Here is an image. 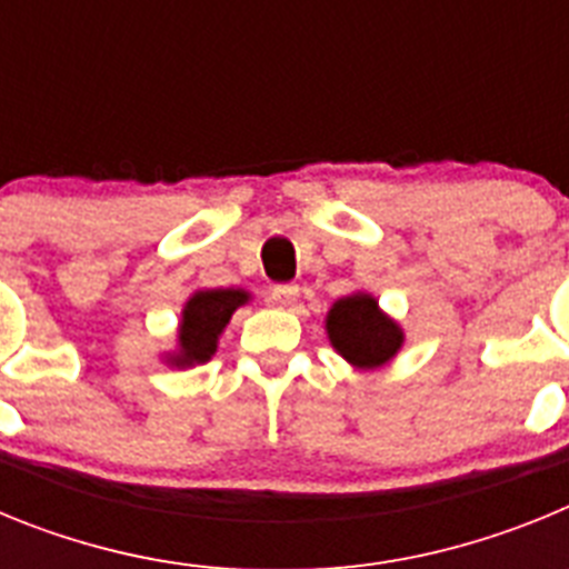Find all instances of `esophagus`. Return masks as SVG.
<instances>
[{"instance_id": "1", "label": "esophagus", "mask_w": 569, "mask_h": 569, "mask_svg": "<svg viewBox=\"0 0 569 569\" xmlns=\"http://www.w3.org/2000/svg\"><path fill=\"white\" fill-rule=\"evenodd\" d=\"M270 301L279 305V308H296V301H299V284H273Z\"/></svg>"}]
</instances>
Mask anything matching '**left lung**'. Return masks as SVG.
I'll list each match as a JSON object with an SVG mask.
<instances>
[{
	"mask_svg": "<svg viewBox=\"0 0 569 569\" xmlns=\"http://www.w3.org/2000/svg\"><path fill=\"white\" fill-rule=\"evenodd\" d=\"M328 336L333 347L356 367H379L401 347V330L379 310V301L367 293L347 296L328 313Z\"/></svg>",
	"mask_w": 569,
	"mask_h": 569,
	"instance_id": "8db88e82",
	"label": "left lung"
}]
</instances>
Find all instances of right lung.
Segmentation results:
<instances>
[{
	"mask_svg": "<svg viewBox=\"0 0 569 569\" xmlns=\"http://www.w3.org/2000/svg\"><path fill=\"white\" fill-rule=\"evenodd\" d=\"M248 301L244 290H202L184 305L179 328V353L176 365H199L216 353V339L230 321L233 310Z\"/></svg>",
	"mask_w": 569,
	"mask_h": 569,
	"instance_id": "add662e5",
	"label": "right lung"
}]
</instances>
